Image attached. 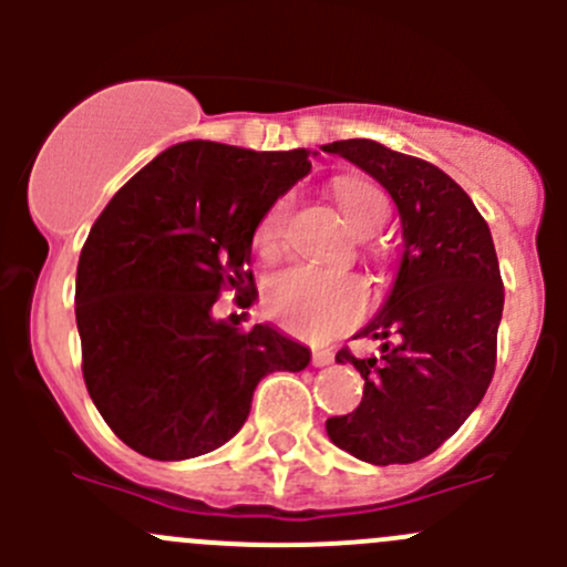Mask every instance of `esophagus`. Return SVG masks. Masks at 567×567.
I'll return each mask as SVG.
<instances>
[{
    "instance_id": "obj_1",
    "label": "esophagus",
    "mask_w": 567,
    "mask_h": 567,
    "mask_svg": "<svg viewBox=\"0 0 567 567\" xmlns=\"http://www.w3.org/2000/svg\"><path fill=\"white\" fill-rule=\"evenodd\" d=\"M334 362V353L331 351H312V364L316 368H326V364Z\"/></svg>"
}]
</instances>
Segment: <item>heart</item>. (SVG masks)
Listing matches in <instances>:
<instances>
[{
    "label": "heart",
    "mask_w": 567,
    "mask_h": 567,
    "mask_svg": "<svg viewBox=\"0 0 567 567\" xmlns=\"http://www.w3.org/2000/svg\"><path fill=\"white\" fill-rule=\"evenodd\" d=\"M342 216L359 236H373L386 221V199L373 186H342L337 192ZM290 199L268 205L255 227V249L262 257L277 255L288 227ZM262 305L277 323L307 340H331L351 329L368 310V288L351 274L316 266H288L271 274L262 288Z\"/></svg>",
    "instance_id": "heart-1"
}]
</instances>
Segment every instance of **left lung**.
Masks as SVG:
<instances>
[{
  "label": "left lung",
  "mask_w": 567,
  "mask_h": 567,
  "mask_svg": "<svg viewBox=\"0 0 567 567\" xmlns=\"http://www.w3.org/2000/svg\"><path fill=\"white\" fill-rule=\"evenodd\" d=\"M326 153L373 175L403 221V260L379 312L357 337L381 353L337 362L364 379L362 403L329 416L326 433L353 458L390 466L442 447L477 409L494 379L505 285L488 225L458 183L431 162L373 140H342Z\"/></svg>",
  "instance_id": "8db88e82"
}]
</instances>
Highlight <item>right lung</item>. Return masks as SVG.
Here are the masks:
<instances>
[{
	"label": "right lung",
	"mask_w": 567,
	"mask_h": 567,
	"mask_svg": "<svg viewBox=\"0 0 567 567\" xmlns=\"http://www.w3.org/2000/svg\"><path fill=\"white\" fill-rule=\"evenodd\" d=\"M312 169L310 151L181 142L140 169L95 219L76 268L82 373L120 442L186 461L230 442L274 370L310 351L268 323L214 318L221 293L257 299L251 236L268 205Z\"/></svg>",
	"instance_id": "add662e5"
}]
</instances>
